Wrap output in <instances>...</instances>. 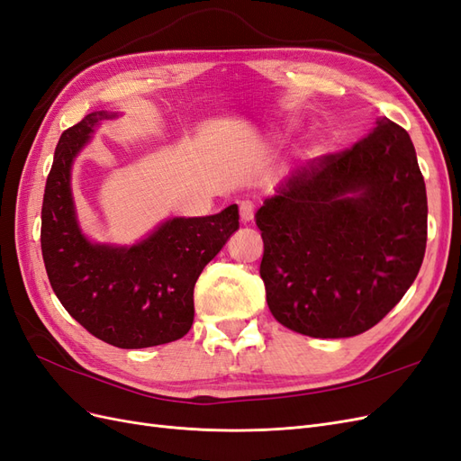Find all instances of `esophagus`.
I'll list each match as a JSON object with an SVG mask.
<instances>
[{"label": "esophagus", "instance_id": "obj_1", "mask_svg": "<svg viewBox=\"0 0 461 461\" xmlns=\"http://www.w3.org/2000/svg\"><path fill=\"white\" fill-rule=\"evenodd\" d=\"M240 221L242 222H249L254 219V212H256V205L252 200H242L240 202Z\"/></svg>", "mask_w": 461, "mask_h": 461}]
</instances>
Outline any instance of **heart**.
I'll return each instance as SVG.
<instances>
[{"mask_svg":"<svg viewBox=\"0 0 461 461\" xmlns=\"http://www.w3.org/2000/svg\"><path fill=\"white\" fill-rule=\"evenodd\" d=\"M313 151H315V153H317V151H321V146H315V148H313Z\"/></svg>","mask_w":461,"mask_h":461,"instance_id":"obj_1","label":"heart"}]
</instances>
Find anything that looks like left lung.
Listing matches in <instances>:
<instances>
[{"mask_svg":"<svg viewBox=\"0 0 461 461\" xmlns=\"http://www.w3.org/2000/svg\"><path fill=\"white\" fill-rule=\"evenodd\" d=\"M259 275L273 317L313 339L375 327L406 294L427 246V192L410 134L383 117L263 202Z\"/></svg>","mask_w":461,"mask_h":461,"instance_id":"obj_1","label":"left lung"}]
</instances>
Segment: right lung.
Wrapping results in <instances>:
<instances>
[{"mask_svg": "<svg viewBox=\"0 0 461 461\" xmlns=\"http://www.w3.org/2000/svg\"><path fill=\"white\" fill-rule=\"evenodd\" d=\"M115 113L94 111L55 148L41 203V256L63 308L95 339L149 348L183 339L194 321V285L239 229V205L217 215L173 217L134 246L94 244L82 234L71 167L94 129Z\"/></svg>", "mask_w": 461, "mask_h": 461, "instance_id": "right-lung-1", "label": "right lung"}]
</instances>
